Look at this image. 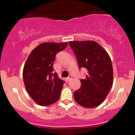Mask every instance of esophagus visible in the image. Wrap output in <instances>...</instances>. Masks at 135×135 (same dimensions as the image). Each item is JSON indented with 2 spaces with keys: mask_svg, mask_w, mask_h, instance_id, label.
I'll list each match as a JSON object with an SVG mask.
<instances>
[{
  "mask_svg": "<svg viewBox=\"0 0 135 135\" xmlns=\"http://www.w3.org/2000/svg\"><path fill=\"white\" fill-rule=\"evenodd\" d=\"M72 79V77L71 76V75H70V76H69V77H67V78L65 80H66V82H69V81H70V80L71 79Z\"/></svg>",
  "mask_w": 135,
  "mask_h": 135,
  "instance_id": "esophagus-1",
  "label": "esophagus"
}]
</instances>
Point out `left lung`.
<instances>
[{"label":"left lung","instance_id":"obj_1","mask_svg":"<svg viewBox=\"0 0 135 135\" xmlns=\"http://www.w3.org/2000/svg\"><path fill=\"white\" fill-rule=\"evenodd\" d=\"M79 67L88 70L86 79L80 80L81 86L74 92L78 104L86 108H94L103 103L112 88L113 69L108 52L93 41H70Z\"/></svg>","mask_w":135,"mask_h":135}]
</instances>
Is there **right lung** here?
<instances>
[{
  "label": "right lung",
  "mask_w": 135,
  "mask_h": 135,
  "mask_svg": "<svg viewBox=\"0 0 135 135\" xmlns=\"http://www.w3.org/2000/svg\"><path fill=\"white\" fill-rule=\"evenodd\" d=\"M67 42H44L32 50L25 63L23 78L30 97L37 104L49 106L60 98L64 81L53 74L56 55L65 49Z\"/></svg>",
  "instance_id": "obj_1"
}]
</instances>
